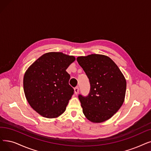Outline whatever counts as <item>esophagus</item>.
I'll return each instance as SVG.
<instances>
[{
	"label": "esophagus",
	"instance_id": "34e87169",
	"mask_svg": "<svg viewBox=\"0 0 151 151\" xmlns=\"http://www.w3.org/2000/svg\"><path fill=\"white\" fill-rule=\"evenodd\" d=\"M74 91H75V94H78V93H79V88H78V86H76V87H75V88H74Z\"/></svg>",
	"mask_w": 151,
	"mask_h": 151
}]
</instances>
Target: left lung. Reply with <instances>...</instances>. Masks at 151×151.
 Listing matches in <instances>:
<instances>
[{"label":"left lung","instance_id":"8db88e82","mask_svg":"<svg viewBox=\"0 0 151 151\" xmlns=\"http://www.w3.org/2000/svg\"><path fill=\"white\" fill-rule=\"evenodd\" d=\"M76 60L89 78L91 86L87 96H78L84 115L93 123L109 120L124 102L125 78L115 62L107 56L91 54L78 57Z\"/></svg>","mask_w":151,"mask_h":151}]
</instances>
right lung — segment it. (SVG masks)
Masks as SVG:
<instances>
[{
    "label": "right lung",
    "instance_id": "1",
    "mask_svg": "<svg viewBox=\"0 0 151 151\" xmlns=\"http://www.w3.org/2000/svg\"><path fill=\"white\" fill-rule=\"evenodd\" d=\"M75 57L62 52H49L39 57L25 72L26 98L36 112L48 119L57 118L66 110L74 93L66 71Z\"/></svg>",
    "mask_w": 151,
    "mask_h": 151
}]
</instances>
